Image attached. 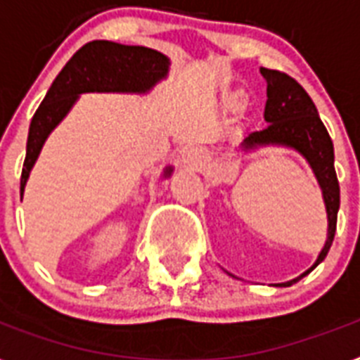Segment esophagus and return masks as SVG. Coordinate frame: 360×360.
<instances>
[{"mask_svg": "<svg viewBox=\"0 0 360 360\" xmlns=\"http://www.w3.org/2000/svg\"><path fill=\"white\" fill-rule=\"evenodd\" d=\"M183 165L186 168H192V170H198L201 166L205 165V157L198 148H188V150L183 153Z\"/></svg>", "mask_w": 360, "mask_h": 360, "instance_id": "esophagus-1", "label": "esophagus"}]
</instances>
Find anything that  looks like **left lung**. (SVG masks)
<instances>
[{"mask_svg": "<svg viewBox=\"0 0 360 360\" xmlns=\"http://www.w3.org/2000/svg\"><path fill=\"white\" fill-rule=\"evenodd\" d=\"M266 79V107L264 120L268 122L264 129L253 131L242 142V150H255L261 146H285L300 151L311 165L316 175L318 185L322 188L323 203L327 210V240L316 262L303 271L302 276L276 286H290L311 274L329 253V248L337 231V214L340 207V186L335 172V150L333 140L326 125L318 116L311 96L290 75L277 70L261 68Z\"/></svg>", "mask_w": 360, "mask_h": 360, "instance_id": "obj_1", "label": "left lung"}]
</instances>
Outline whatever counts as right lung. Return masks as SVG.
Returning a JSON list of instances; mask_svg holds the SVG:
<instances>
[{
  "instance_id": "add662e5",
  "label": "right lung",
  "mask_w": 360,
  "mask_h": 360,
  "mask_svg": "<svg viewBox=\"0 0 360 360\" xmlns=\"http://www.w3.org/2000/svg\"><path fill=\"white\" fill-rule=\"evenodd\" d=\"M168 57L144 46H124L109 40L84 44L55 77L48 94L29 125L20 192L33 170L44 142L84 92H131L144 94L168 75ZM172 174L168 166L165 177Z\"/></svg>"
}]
</instances>
